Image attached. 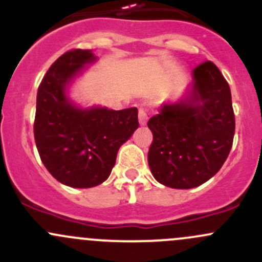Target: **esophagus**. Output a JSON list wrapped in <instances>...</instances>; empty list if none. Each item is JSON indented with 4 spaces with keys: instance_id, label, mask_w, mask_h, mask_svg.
<instances>
[{
    "instance_id": "34e87169",
    "label": "esophagus",
    "mask_w": 262,
    "mask_h": 262,
    "mask_svg": "<svg viewBox=\"0 0 262 262\" xmlns=\"http://www.w3.org/2000/svg\"><path fill=\"white\" fill-rule=\"evenodd\" d=\"M138 119H139V124H141V125H146V124H147V119H148V115H147L146 110H144V109H139Z\"/></svg>"
}]
</instances>
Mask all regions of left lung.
Returning a JSON list of instances; mask_svg holds the SVG:
<instances>
[{"instance_id":"1","label":"left lung","mask_w":262,"mask_h":262,"mask_svg":"<svg viewBox=\"0 0 262 262\" xmlns=\"http://www.w3.org/2000/svg\"><path fill=\"white\" fill-rule=\"evenodd\" d=\"M148 128V165L158 182L191 189L213 178L231 152L236 128L231 89L218 67L210 60L195 67L187 99L162 105Z\"/></svg>"}]
</instances>
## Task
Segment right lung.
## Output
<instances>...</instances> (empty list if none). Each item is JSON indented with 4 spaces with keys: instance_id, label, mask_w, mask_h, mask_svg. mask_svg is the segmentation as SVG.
<instances>
[{
    "instance_id": "1",
    "label": "right lung",
    "mask_w": 262,
    "mask_h": 262,
    "mask_svg": "<svg viewBox=\"0 0 262 262\" xmlns=\"http://www.w3.org/2000/svg\"><path fill=\"white\" fill-rule=\"evenodd\" d=\"M95 59L91 50L71 49L41 80L34 137L50 175L72 187H92L109 178L119 148L139 126L138 109L81 110L66 96V84Z\"/></svg>"
}]
</instances>
